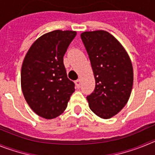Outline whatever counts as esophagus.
Returning <instances> with one entry per match:
<instances>
[{
	"label": "esophagus",
	"instance_id": "obj_1",
	"mask_svg": "<svg viewBox=\"0 0 155 155\" xmlns=\"http://www.w3.org/2000/svg\"><path fill=\"white\" fill-rule=\"evenodd\" d=\"M75 85L78 88H80L81 87V79H78L77 81H75Z\"/></svg>",
	"mask_w": 155,
	"mask_h": 155
}]
</instances>
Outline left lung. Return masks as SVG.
I'll return each instance as SVG.
<instances>
[{
	"label": "left lung",
	"mask_w": 155,
	"mask_h": 155,
	"mask_svg": "<svg viewBox=\"0 0 155 155\" xmlns=\"http://www.w3.org/2000/svg\"><path fill=\"white\" fill-rule=\"evenodd\" d=\"M81 37L95 79L94 91L87 96L88 105L100 118L110 119L123 109L130 96L132 62L124 46L108 31H84Z\"/></svg>",
	"instance_id": "left-lung-1"
}]
</instances>
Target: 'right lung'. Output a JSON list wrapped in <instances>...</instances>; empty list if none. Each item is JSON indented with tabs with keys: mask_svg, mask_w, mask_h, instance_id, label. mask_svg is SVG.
Returning a JSON list of instances; mask_svg holds the SVG:
<instances>
[{
	"mask_svg": "<svg viewBox=\"0 0 155 155\" xmlns=\"http://www.w3.org/2000/svg\"><path fill=\"white\" fill-rule=\"evenodd\" d=\"M77 32L54 30L41 35L23 61L21 85L32 110L46 120L62 114L74 89L64 65V56Z\"/></svg>",
	"mask_w": 155,
	"mask_h": 155,
	"instance_id": "right-lung-1",
	"label": "right lung"
}]
</instances>
